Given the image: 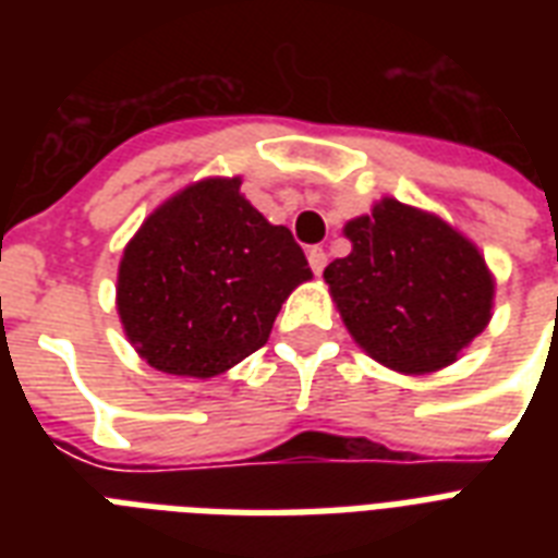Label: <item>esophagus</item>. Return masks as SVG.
Instances as JSON below:
<instances>
[{"label": "esophagus", "mask_w": 558, "mask_h": 558, "mask_svg": "<svg viewBox=\"0 0 558 558\" xmlns=\"http://www.w3.org/2000/svg\"><path fill=\"white\" fill-rule=\"evenodd\" d=\"M306 260H310V266H313L315 275H322L324 266H327V252H324L322 245H313V248L306 252Z\"/></svg>", "instance_id": "obj_1"}]
</instances>
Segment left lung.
I'll use <instances>...</instances> for the list:
<instances>
[{
    "instance_id": "left-lung-1",
    "label": "left lung",
    "mask_w": 558,
    "mask_h": 558,
    "mask_svg": "<svg viewBox=\"0 0 558 558\" xmlns=\"http://www.w3.org/2000/svg\"><path fill=\"white\" fill-rule=\"evenodd\" d=\"M348 257L324 269L350 336L399 373H432L484 332L495 283L484 257L442 219L381 199L348 222Z\"/></svg>"
}]
</instances>
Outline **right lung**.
<instances>
[{
	"instance_id": "add662e5",
	"label": "right lung",
	"mask_w": 558,
	"mask_h": 558,
	"mask_svg": "<svg viewBox=\"0 0 558 558\" xmlns=\"http://www.w3.org/2000/svg\"><path fill=\"white\" fill-rule=\"evenodd\" d=\"M313 278L292 231L208 179L168 199L124 248L118 313L153 367L208 379L266 344L289 292Z\"/></svg>"
}]
</instances>
